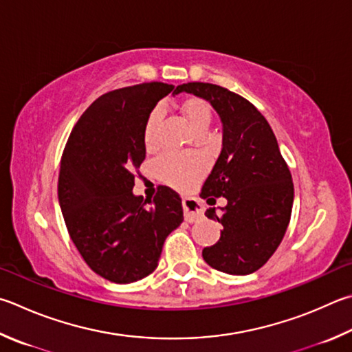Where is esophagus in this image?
<instances>
[{
    "label": "esophagus",
    "mask_w": 352,
    "mask_h": 352,
    "mask_svg": "<svg viewBox=\"0 0 352 352\" xmlns=\"http://www.w3.org/2000/svg\"><path fill=\"white\" fill-rule=\"evenodd\" d=\"M183 210H184V220L189 223H194L203 217L201 203L192 197L183 198Z\"/></svg>",
    "instance_id": "34e87169"
}]
</instances>
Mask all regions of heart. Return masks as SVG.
Returning a JSON list of instances; mask_svg holds the SVG:
<instances>
[{"instance_id":"heart-1","label":"heart","mask_w":352,"mask_h":352,"mask_svg":"<svg viewBox=\"0 0 352 352\" xmlns=\"http://www.w3.org/2000/svg\"><path fill=\"white\" fill-rule=\"evenodd\" d=\"M180 112L188 120L189 126L200 133L206 132L212 123V107L206 100L190 97L182 101ZM162 120V111L154 109L146 118L143 127L144 149L152 152L158 146V124ZM157 175L162 182L175 189H189L198 180L204 170V160L192 152H166L157 160Z\"/></svg>"}]
</instances>
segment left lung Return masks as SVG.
I'll return each mask as SVG.
<instances>
[{"label":"left lung","instance_id":"8db88e82","mask_svg":"<svg viewBox=\"0 0 352 352\" xmlns=\"http://www.w3.org/2000/svg\"><path fill=\"white\" fill-rule=\"evenodd\" d=\"M188 92L208 100L223 124V148L201 188L210 197H225L228 204L206 210L221 223L215 245L203 249V258L214 270L248 276L260 270L283 240L291 220L294 184L280 154L270 123L246 98L210 82H186Z\"/></svg>","mask_w":352,"mask_h":352}]
</instances>
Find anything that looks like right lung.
<instances>
[{
  "mask_svg": "<svg viewBox=\"0 0 352 352\" xmlns=\"http://www.w3.org/2000/svg\"><path fill=\"white\" fill-rule=\"evenodd\" d=\"M170 92L178 87L152 81L101 95L63 152L58 200L69 235L87 266L113 283L154 272L166 237L183 221L182 198L170 188L144 201L132 192L146 158V118Z\"/></svg>",
  "mask_w": 352,
  "mask_h": 352,
  "instance_id": "obj_1",
  "label": "right lung"
}]
</instances>
